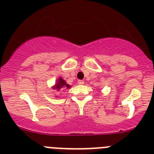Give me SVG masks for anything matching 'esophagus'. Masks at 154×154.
Returning <instances> with one entry per match:
<instances>
[{
  "label": "esophagus",
  "mask_w": 154,
  "mask_h": 154,
  "mask_svg": "<svg viewBox=\"0 0 154 154\" xmlns=\"http://www.w3.org/2000/svg\"><path fill=\"white\" fill-rule=\"evenodd\" d=\"M77 83H78L79 85H83V84H84V81H83V80H79Z\"/></svg>",
  "instance_id": "esophagus-1"
}]
</instances>
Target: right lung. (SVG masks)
<instances>
[{
	"mask_svg": "<svg viewBox=\"0 0 154 154\" xmlns=\"http://www.w3.org/2000/svg\"><path fill=\"white\" fill-rule=\"evenodd\" d=\"M71 87V86H69L68 84H67L66 82L62 78V77H59V80H57V83H56V86H55L54 89H56L57 91H60L61 89H68V88Z\"/></svg>",
	"mask_w": 154,
	"mask_h": 154,
	"instance_id": "add662e5",
	"label": "right lung"
}]
</instances>
